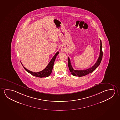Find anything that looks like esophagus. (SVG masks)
I'll return each mask as SVG.
<instances>
[{"instance_id":"obj_1","label":"esophagus","mask_w":120,"mask_h":120,"mask_svg":"<svg viewBox=\"0 0 120 120\" xmlns=\"http://www.w3.org/2000/svg\"><path fill=\"white\" fill-rule=\"evenodd\" d=\"M61 51L63 52L64 51V49H63V48H61Z\"/></svg>"}]
</instances>
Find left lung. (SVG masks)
Returning a JSON list of instances; mask_svg holds the SVG:
<instances>
[{"instance_id": "left-lung-1", "label": "left lung", "mask_w": 120, "mask_h": 120, "mask_svg": "<svg viewBox=\"0 0 120 120\" xmlns=\"http://www.w3.org/2000/svg\"><path fill=\"white\" fill-rule=\"evenodd\" d=\"M100 42H101V46H100V51L99 57L94 65L89 68L86 70H74L72 66L71 65L70 59L68 57V65L69 69L71 74L73 76H78V77L85 76L86 75L93 72L98 67L101 63V61L102 60L103 54V51H102V42L101 40H100Z\"/></svg>"}]
</instances>
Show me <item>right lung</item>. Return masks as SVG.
Returning a JSON list of instances; mask_svg holds the SVG:
<instances>
[{
	"label": "right lung",
	"instance_id": "1",
	"mask_svg": "<svg viewBox=\"0 0 120 120\" xmlns=\"http://www.w3.org/2000/svg\"><path fill=\"white\" fill-rule=\"evenodd\" d=\"M59 54V52H57L55 55L51 59V61H50L49 63L48 64L47 66L43 70L41 71L40 72H33L32 71H29L28 70H27L26 68L24 66H23V65L22 64V63H21L22 65L23 66V68H24L26 71H27V72H29V73H30L31 75H32L34 76L39 78H43V77H48V76H49L51 73L52 71V68L53 67L54 63L55 62L56 57H57V56L58 55V54Z\"/></svg>",
	"mask_w": 120,
	"mask_h": 120
}]
</instances>
